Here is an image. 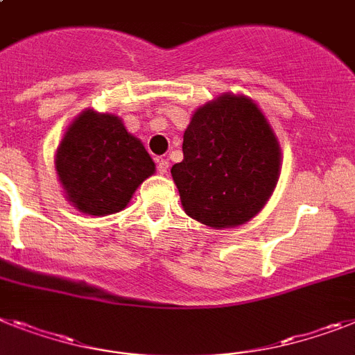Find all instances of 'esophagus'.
<instances>
[{
  "mask_svg": "<svg viewBox=\"0 0 355 355\" xmlns=\"http://www.w3.org/2000/svg\"><path fill=\"white\" fill-rule=\"evenodd\" d=\"M157 171L160 175H166L169 171V162L166 159H157Z\"/></svg>",
  "mask_w": 355,
  "mask_h": 355,
  "instance_id": "obj_1",
  "label": "esophagus"
}]
</instances>
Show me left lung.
I'll list each match as a JSON object with an SVG mask.
<instances>
[{"instance_id":"obj_1","label":"left lung","mask_w":355,"mask_h":355,"mask_svg":"<svg viewBox=\"0 0 355 355\" xmlns=\"http://www.w3.org/2000/svg\"><path fill=\"white\" fill-rule=\"evenodd\" d=\"M182 153L171 175L184 211L209 227L251 220L278 182V141L247 97L222 95L196 110Z\"/></svg>"}]
</instances>
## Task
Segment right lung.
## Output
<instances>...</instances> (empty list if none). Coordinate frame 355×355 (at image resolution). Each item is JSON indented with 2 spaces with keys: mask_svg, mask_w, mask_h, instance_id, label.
<instances>
[{
  "mask_svg": "<svg viewBox=\"0 0 355 355\" xmlns=\"http://www.w3.org/2000/svg\"><path fill=\"white\" fill-rule=\"evenodd\" d=\"M55 169L77 209L104 216L126 207L155 164L121 119L86 110L62 137Z\"/></svg>",
  "mask_w": 355,
  "mask_h": 355,
  "instance_id": "right-lung-1",
  "label": "right lung"
}]
</instances>
